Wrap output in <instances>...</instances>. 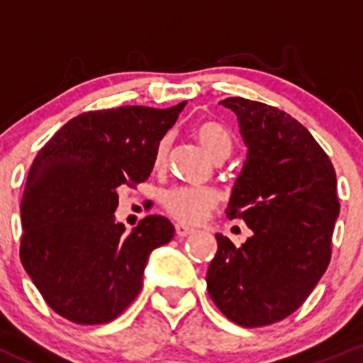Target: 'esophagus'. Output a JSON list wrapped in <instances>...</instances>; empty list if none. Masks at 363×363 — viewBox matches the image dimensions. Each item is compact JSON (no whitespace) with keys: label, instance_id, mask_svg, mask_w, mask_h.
<instances>
[{"label":"esophagus","instance_id":"esophagus-1","mask_svg":"<svg viewBox=\"0 0 363 363\" xmlns=\"http://www.w3.org/2000/svg\"><path fill=\"white\" fill-rule=\"evenodd\" d=\"M175 233H177L179 237H188L191 235V233H195V228L184 225V223H177V225H175Z\"/></svg>","mask_w":363,"mask_h":363}]
</instances>
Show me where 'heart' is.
I'll return each mask as SVG.
<instances>
[{"label": "heart", "instance_id": "b5f03b06", "mask_svg": "<svg viewBox=\"0 0 363 363\" xmlns=\"http://www.w3.org/2000/svg\"><path fill=\"white\" fill-rule=\"evenodd\" d=\"M193 137L196 138L202 149L211 156L212 160L228 156L232 149V138L225 126L211 119L199 121L193 126ZM168 138H161L156 145L155 164L163 167L168 155ZM218 202V195L211 189L202 188H188V186H177V188L168 189L163 195V205L174 218L186 223L202 221L208 214L212 207Z\"/></svg>", "mask_w": 363, "mask_h": 363}]
</instances>
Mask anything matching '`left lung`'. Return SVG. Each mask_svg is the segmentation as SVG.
Returning <instances> with one entry per match:
<instances>
[{"label": "left lung", "mask_w": 363, "mask_h": 363, "mask_svg": "<svg viewBox=\"0 0 363 363\" xmlns=\"http://www.w3.org/2000/svg\"><path fill=\"white\" fill-rule=\"evenodd\" d=\"M247 156L226 216L252 230L242 246L216 233L207 270L216 306L240 327H265L295 313L330 263L339 216L332 161L298 121L270 105L226 98Z\"/></svg>", "instance_id": "8db88e82"}]
</instances>
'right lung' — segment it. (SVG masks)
Instances as JSON below:
<instances>
[{
	"mask_svg": "<svg viewBox=\"0 0 363 363\" xmlns=\"http://www.w3.org/2000/svg\"><path fill=\"white\" fill-rule=\"evenodd\" d=\"M184 107L84 112L36 155L21 202V262L60 316L112 321L140 291L151 252L174 239L163 216L124 233L113 212L121 186L151 175L156 145Z\"/></svg>",
	"mask_w": 363,
	"mask_h": 363,
	"instance_id": "add662e5",
	"label": "right lung"
}]
</instances>
